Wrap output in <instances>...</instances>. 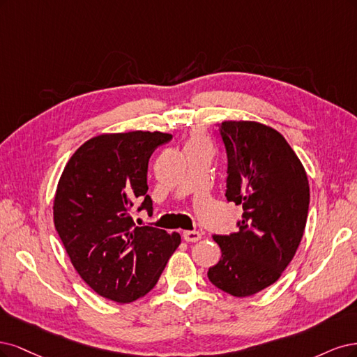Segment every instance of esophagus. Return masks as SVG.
I'll list each match as a JSON object with an SVG mask.
<instances>
[{"mask_svg":"<svg viewBox=\"0 0 357 357\" xmlns=\"http://www.w3.org/2000/svg\"><path fill=\"white\" fill-rule=\"evenodd\" d=\"M182 237L185 241H191V243H194V241H199L202 238V233H199V231H183Z\"/></svg>","mask_w":357,"mask_h":357,"instance_id":"1","label":"esophagus"}]
</instances>
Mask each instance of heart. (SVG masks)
<instances>
[{"label": "heart", "mask_w": 357, "mask_h": 357, "mask_svg": "<svg viewBox=\"0 0 357 357\" xmlns=\"http://www.w3.org/2000/svg\"><path fill=\"white\" fill-rule=\"evenodd\" d=\"M203 145H208V139H206V136L200 132H192L190 139H188V145L187 148H194V146H203Z\"/></svg>", "instance_id": "b5f03b06"}]
</instances>
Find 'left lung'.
<instances>
[{
	"instance_id": "left-lung-1",
	"label": "left lung",
	"mask_w": 357,
	"mask_h": 357,
	"mask_svg": "<svg viewBox=\"0 0 357 357\" xmlns=\"http://www.w3.org/2000/svg\"><path fill=\"white\" fill-rule=\"evenodd\" d=\"M225 197L243 208L238 231L213 236L221 259L209 280L233 296H250L278 282L301 243L307 222V174L284 137L257 121H222Z\"/></svg>"
}]
</instances>
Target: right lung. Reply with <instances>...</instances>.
Returning a JSON list of instances; mask_svg holds the SVG:
<instances>
[{
  "mask_svg": "<svg viewBox=\"0 0 357 357\" xmlns=\"http://www.w3.org/2000/svg\"><path fill=\"white\" fill-rule=\"evenodd\" d=\"M172 135L105 133L79 146L66 163L53 204L56 231L82 279L120 304L153 289L181 243L178 233L137 227V211L153 213L146 194L149 157Z\"/></svg>",
  "mask_w": 357,
  "mask_h": 357,
  "instance_id": "1",
  "label": "right lung"
}]
</instances>
